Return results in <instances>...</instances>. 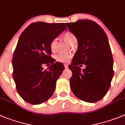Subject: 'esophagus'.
Masks as SVG:
<instances>
[{
	"instance_id": "obj_1",
	"label": "esophagus",
	"mask_w": 125,
	"mask_h": 125,
	"mask_svg": "<svg viewBox=\"0 0 125 125\" xmlns=\"http://www.w3.org/2000/svg\"><path fill=\"white\" fill-rule=\"evenodd\" d=\"M64 67H65V68H67V67H68V65L66 64H64Z\"/></svg>"
}]
</instances>
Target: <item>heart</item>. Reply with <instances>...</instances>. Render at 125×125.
I'll return each mask as SVG.
<instances>
[{"label":"heart","instance_id":"obj_1","mask_svg":"<svg viewBox=\"0 0 125 125\" xmlns=\"http://www.w3.org/2000/svg\"><path fill=\"white\" fill-rule=\"evenodd\" d=\"M62 38L67 41L71 44H74L77 43V38L71 32H66L62 35ZM58 39L56 38L52 39L50 43V48L51 51H54L56 50ZM71 58V54L70 53H59L55 56L56 61L60 62H67Z\"/></svg>","mask_w":125,"mask_h":125}]
</instances>
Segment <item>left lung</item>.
I'll list each match as a JSON object with an SVG mask.
<instances>
[{
  "label": "left lung",
  "mask_w": 125,
  "mask_h": 125,
  "mask_svg": "<svg viewBox=\"0 0 125 125\" xmlns=\"http://www.w3.org/2000/svg\"><path fill=\"white\" fill-rule=\"evenodd\" d=\"M78 42V48L69 66L73 75L71 88L76 97L89 103L101 100L111 85L114 71L108 38L103 28L90 20L66 23ZM85 64L81 70L79 66Z\"/></svg>",
  "instance_id": "1"
}]
</instances>
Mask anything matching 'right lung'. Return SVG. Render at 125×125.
<instances>
[{"label":"right lung","mask_w":125,"mask_h":125,"mask_svg":"<svg viewBox=\"0 0 125 125\" xmlns=\"http://www.w3.org/2000/svg\"><path fill=\"white\" fill-rule=\"evenodd\" d=\"M67 29L63 23H32L20 35L12 58L13 78L18 94L25 102L38 105L54 93L56 81L64 69L54 63L51 56L50 43ZM52 64L48 70L43 64Z\"/></svg>","instance_id":"obj_1"}]
</instances>
